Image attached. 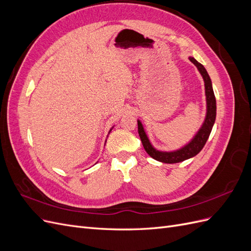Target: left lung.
I'll return each instance as SVG.
<instances>
[{
  "instance_id": "8db88e82",
  "label": "left lung",
  "mask_w": 251,
  "mask_h": 251,
  "mask_svg": "<svg viewBox=\"0 0 251 251\" xmlns=\"http://www.w3.org/2000/svg\"><path fill=\"white\" fill-rule=\"evenodd\" d=\"M189 60L197 66V68H198V70L200 71L201 75L203 76V79L205 82V94H206V100H207L206 118H205L202 127L200 128L198 134L195 136V138L192 140V142L188 143L187 146L184 147L183 149L176 151H172V153H163V151H156L153 147L151 146V143L146 135V132L143 130V126L140 121L138 120V134L144 150H146L147 153L151 158H154L155 160L163 162V163H178L200 153V151L203 149V147L205 146V143H206L209 137L212 126H214L215 120H216V111H217L216 97H215L214 90H212L209 75L207 71L205 70L203 65L197 62L194 57H189Z\"/></svg>"
}]
</instances>
